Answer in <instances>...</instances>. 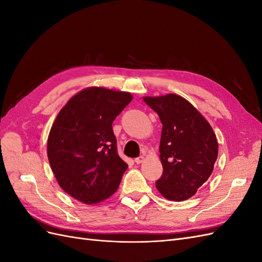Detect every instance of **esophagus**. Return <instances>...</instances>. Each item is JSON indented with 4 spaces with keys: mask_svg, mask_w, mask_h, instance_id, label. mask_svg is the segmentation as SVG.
<instances>
[{
    "mask_svg": "<svg viewBox=\"0 0 262 262\" xmlns=\"http://www.w3.org/2000/svg\"><path fill=\"white\" fill-rule=\"evenodd\" d=\"M143 161H144V156H139L137 158H134V162H136L137 164H141Z\"/></svg>",
    "mask_w": 262,
    "mask_h": 262,
    "instance_id": "esophagus-1",
    "label": "esophagus"
}]
</instances>
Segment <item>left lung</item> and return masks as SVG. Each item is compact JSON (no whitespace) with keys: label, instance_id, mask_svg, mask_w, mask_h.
I'll list each match as a JSON object with an SVG mask.
<instances>
[{"label":"left lung","instance_id":"left-lung-1","mask_svg":"<svg viewBox=\"0 0 262 262\" xmlns=\"http://www.w3.org/2000/svg\"><path fill=\"white\" fill-rule=\"evenodd\" d=\"M163 124L160 157L163 175L155 184L166 199L184 201L209 179L219 144L211 125L188 100L175 94L144 97Z\"/></svg>","mask_w":262,"mask_h":262}]
</instances>
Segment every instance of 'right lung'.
<instances>
[{
  "mask_svg": "<svg viewBox=\"0 0 262 262\" xmlns=\"http://www.w3.org/2000/svg\"><path fill=\"white\" fill-rule=\"evenodd\" d=\"M131 94L102 87L86 89L61 109L48 138V158L60 187L86 204L107 199L128 168L117 150L116 117Z\"/></svg>",
  "mask_w": 262,
  "mask_h": 262,
  "instance_id": "1",
  "label": "right lung"
}]
</instances>
